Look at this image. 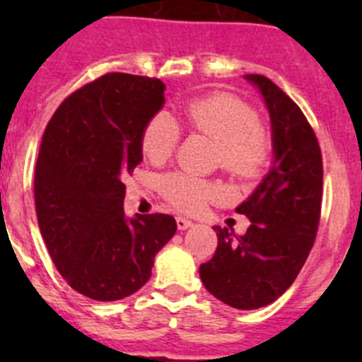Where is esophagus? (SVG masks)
Returning a JSON list of instances; mask_svg holds the SVG:
<instances>
[{
	"label": "esophagus",
	"mask_w": 362,
	"mask_h": 362,
	"mask_svg": "<svg viewBox=\"0 0 362 362\" xmlns=\"http://www.w3.org/2000/svg\"><path fill=\"white\" fill-rule=\"evenodd\" d=\"M175 225H177L179 230H187V228H190L194 223L188 219H185V217H175Z\"/></svg>",
	"instance_id": "34e87169"
}]
</instances>
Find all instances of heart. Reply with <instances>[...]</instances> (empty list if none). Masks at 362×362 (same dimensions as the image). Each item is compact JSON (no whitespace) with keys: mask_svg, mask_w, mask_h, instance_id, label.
I'll return each mask as SVG.
<instances>
[{"mask_svg":"<svg viewBox=\"0 0 362 362\" xmlns=\"http://www.w3.org/2000/svg\"><path fill=\"white\" fill-rule=\"evenodd\" d=\"M183 119L190 130L219 143L217 161L235 177H255L270 158V132L259 121L257 110L238 95L217 92L194 99L183 108ZM181 130L174 117L159 112L143 129V156L152 163H165L177 148ZM161 192L175 210L185 214L201 212L221 196L219 185L188 172L163 175Z\"/></svg>","mask_w":362,"mask_h":362,"instance_id":"1","label":"heart"}]
</instances>
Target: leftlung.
<instances>
[{
    "instance_id": "left-lung-1",
    "label": "left lung",
    "mask_w": 362,
    "mask_h": 362,
    "mask_svg": "<svg viewBox=\"0 0 362 362\" xmlns=\"http://www.w3.org/2000/svg\"><path fill=\"white\" fill-rule=\"evenodd\" d=\"M259 86L272 119L274 166L235 212L250 226L243 235L216 226L217 248L199 267L204 288L238 310L267 306L292 286L317 235L322 201V156L303 110L261 74Z\"/></svg>"
}]
</instances>
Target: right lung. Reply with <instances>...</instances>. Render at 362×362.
Masks as SVG:
<instances>
[{
    "label": "right lung",
    "mask_w": 362,
    "mask_h": 362,
    "mask_svg": "<svg viewBox=\"0 0 362 362\" xmlns=\"http://www.w3.org/2000/svg\"><path fill=\"white\" fill-rule=\"evenodd\" d=\"M158 78L110 72L72 92L45 129L34 177L41 235L76 292L132 296L177 230L168 214L124 216V183L143 159L145 124L165 103Z\"/></svg>",
    "instance_id": "1"
}]
</instances>
